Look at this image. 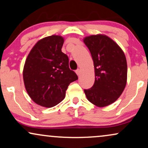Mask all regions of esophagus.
Masks as SVG:
<instances>
[{
    "mask_svg": "<svg viewBox=\"0 0 148 148\" xmlns=\"http://www.w3.org/2000/svg\"><path fill=\"white\" fill-rule=\"evenodd\" d=\"M76 74H77V75L79 76H80V70H79V69H78V70H76Z\"/></svg>",
    "mask_w": 148,
    "mask_h": 148,
    "instance_id": "1",
    "label": "esophagus"
}]
</instances>
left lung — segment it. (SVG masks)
<instances>
[{"mask_svg": "<svg viewBox=\"0 0 148 148\" xmlns=\"http://www.w3.org/2000/svg\"><path fill=\"white\" fill-rule=\"evenodd\" d=\"M83 41L91 52L95 70L94 84L84 91L89 102L104 107L115 102L126 87V57L118 45L106 35H90Z\"/></svg>", "mask_w": 148, "mask_h": 148, "instance_id": "left-lung-1", "label": "left lung"}]
</instances>
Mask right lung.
<instances>
[{
	"label": "right lung",
	"instance_id": "add662e5",
	"mask_svg": "<svg viewBox=\"0 0 148 148\" xmlns=\"http://www.w3.org/2000/svg\"><path fill=\"white\" fill-rule=\"evenodd\" d=\"M64 39L51 35L36 43L26 59L23 80L28 94L35 103L50 108L65 98V91L78 79L69 68V59L61 51Z\"/></svg>",
	"mask_w": 148,
	"mask_h": 148
}]
</instances>
